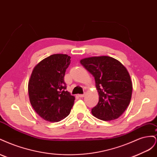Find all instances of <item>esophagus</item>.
<instances>
[{
  "label": "esophagus",
  "mask_w": 157,
  "mask_h": 157,
  "mask_svg": "<svg viewBox=\"0 0 157 157\" xmlns=\"http://www.w3.org/2000/svg\"><path fill=\"white\" fill-rule=\"evenodd\" d=\"M78 96L79 98H83L84 96V94H79V95H78Z\"/></svg>",
  "instance_id": "1"
}]
</instances>
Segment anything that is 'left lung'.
<instances>
[{"label": "left lung", "instance_id": "8db88e82", "mask_svg": "<svg viewBox=\"0 0 157 157\" xmlns=\"http://www.w3.org/2000/svg\"><path fill=\"white\" fill-rule=\"evenodd\" d=\"M95 78L99 94L92 114L108 121L119 118L131 100L132 82L129 73L119 61L109 56H94L80 61Z\"/></svg>", "mask_w": 157, "mask_h": 157}]
</instances>
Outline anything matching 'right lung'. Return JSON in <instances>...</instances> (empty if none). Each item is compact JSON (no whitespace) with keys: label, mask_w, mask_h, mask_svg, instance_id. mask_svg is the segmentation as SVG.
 <instances>
[{"label":"right lung","mask_w":157,"mask_h":157,"mask_svg":"<svg viewBox=\"0 0 157 157\" xmlns=\"http://www.w3.org/2000/svg\"><path fill=\"white\" fill-rule=\"evenodd\" d=\"M67 54H53L35 65L28 83L30 103L44 120L57 122L67 117L75 97L66 90L65 71L71 63Z\"/></svg>","instance_id":"add662e5"}]
</instances>
